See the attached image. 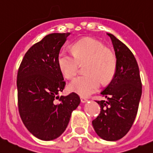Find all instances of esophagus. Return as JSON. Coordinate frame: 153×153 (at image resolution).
Wrapping results in <instances>:
<instances>
[{
  "instance_id": "1",
  "label": "esophagus",
  "mask_w": 153,
  "mask_h": 153,
  "mask_svg": "<svg viewBox=\"0 0 153 153\" xmlns=\"http://www.w3.org/2000/svg\"><path fill=\"white\" fill-rule=\"evenodd\" d=\"M81 102H82V103H85V102H88V100H87L86 98L82 97H81Z\"/></svg>"
}]
</instances>
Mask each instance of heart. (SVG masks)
<instances>
[{
    "label": "heart",
    "mask_w": 153,
    "mask_h": 153,
    "mask_svg": "<svg viewBox=\"0 0 153 153\" xmlns=\"http://www.w3.org/2000/svg\"><path fill=\"white\" fill-rule=\"evenodd\" d=\"M87 62L85 75H80L68 85L70 91L81 97H88L96 92L100 81H111L116 69V58L102 43L91 38L76 41L72 46V53L61 51L57 56L60 72L67 78H72L78 72L79 63Z\"/></svg>",
    "instance_id": "1"
}]
</instances>
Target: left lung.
Returning a JSON list of instances; mask_svg holds the SVG:
<instances>
[{"label":"left lung","mask_w":153,"mask_h":153,"mask_svg":"<svg viewBox=\"0 0 153 153\" xmlns=\"http://www.w3.org/2000/svg\"><path fill=\"white\" fill-rule=\"evenodd\" d=\"M116 69L109 85L101 92L106 100L97 101L101 111L92 122L97 134L116 141L127 134L134 122L142 94L139 67L129 48L112 34Z\"/></svg>","instance_id":"left-lung-1"}]
</instances>
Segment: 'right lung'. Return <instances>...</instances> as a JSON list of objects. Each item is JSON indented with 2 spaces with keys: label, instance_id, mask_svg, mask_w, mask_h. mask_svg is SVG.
Listing matches in <instances>:
<instances>
[{
  "label": "right lung",
  "instance_id": "1",
  "mask_svg": "<svg viewBox=\"0 0 153 153\" xmlns=\"http://www.w3.org/2000/svg\"><path fill=\"white\" fill-rule=\"evenodd\" d=\"M70 33H53L34 44L24 56L17 75L19 111L27 129L45 141L60 137L66 129L72 112L80 104L72 93L58 94L65 85L57 56Z\"/></svg>",
  "mask_w": 153,
  "mask_h": 153
}]
</instances>
